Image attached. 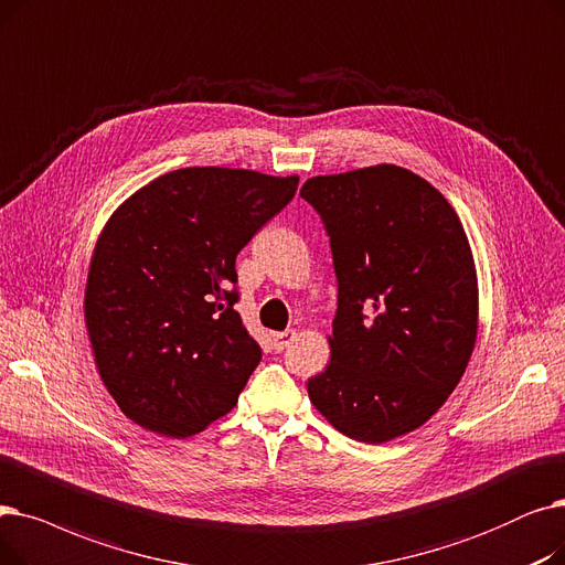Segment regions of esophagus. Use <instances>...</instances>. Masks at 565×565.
Listing matches in <instances>:
<instances>
[{"label": "esophagus", "instance_id": "obj_1", "mask_svg": "<svg viewBox=\"0 0 565 565\" xmlns=\"http://www.w3.org/2000/svg\"><path fill=\"white\" fill-rule=\"evenodd\" d=\"M294 338H297V331H282V333H274V349H276V352H282V349L294 340Z\"/></svg>", "mask_w": 565, "mask_h": 565}]
</instances>
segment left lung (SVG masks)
<instances>
[{
	"instance_id": "8db88e82",
	"label": "left lung",
	"mask_w": 565,
	"mask_h": 565,
	"mask_svg": "<svg viewBox=\"0 0 565 565\" xmlns=\"http://www.w3.org/2000/svg\"><path fill=\"white\" fill-rule=\"evenodd\" d=\"M338 278L331 361L308 380L338 433L386 444L433 418L460 384L478 333V278L458 213L397 166L312 177Z\"/></svg>"
}]
</instances>
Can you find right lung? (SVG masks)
Instances as JSON below:
<instances>
[{"instance_id":"right-lung-1","label":"right lung","mask_w":565,"mask_h":565,"mask_svg":"<svg viewBox=\"0 0 565 565\" xmlns=\"http://www.w3.org/2000/svg\"><path fill=\"white\" fill-rule=\"evenodd\" d=\"M297 185V174L183 168L107 218L85 324L100 380L132 423L185 439L234 409L262 359L234 310V262Z\"/></svg>"}]
</instances>
